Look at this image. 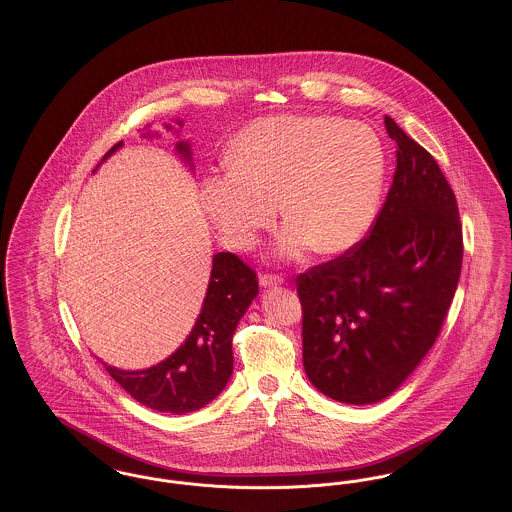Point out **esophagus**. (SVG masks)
Wrapping results in <instances>:
<instances>
[{"label":"esophagus","instance_id":"1","mask_svg":"<svg viewBox=\"0 0 512 512\" xmlns=\"http://www.w3.org/2000/svg\"><path fill=\"white\" fill-rule=\"evenodd\" d=\"M259 284H261L263 288H272V286L284 284V278L278 276V274H261V276H259Z\"/></svg>","mask_w":512,"mask_h":512}]
</instances>
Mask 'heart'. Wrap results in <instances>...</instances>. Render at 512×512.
Returning <instances> with one entry per match:
<instances>
[{
	"label": "heart",
	"mask_w": 512,
	"mask_h": 512,
	"mask_svg": "<svg viewBox=\"0 0 512 512\" xmlns=\"http://www.w3.org/2000/svg\"><path fill=\"white\" fill-rule=\"evenodd\" d=\"M232 165L205 176L201 199L224 242L247 251L290 219L276 242L282 259L313 245L338 253L357 244L376 217L386 157L366 126L336 117H268L251 122L230 149Z\"/></svg>",
	"instance_id": "heart-1"
}]
</instances>
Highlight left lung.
Here are the masks:
<instances>
[{
    "instance_id": "left-lung-1",
    "label": "left lung",
    "mask_w": 512,
    "mask_h": 512,
    "mask_svg": "<svg viewBox=\"0 0 512 512\" xmlns=\"http://www.w3.org/2000/svg\"><path fill=\"white\" fill-rule=\"evenodd\" d=\"M397 167L370 236L295 278L303 366L347 405L390 397L426 357L457 292L463 226L436 159L384 119Z\"/></svg>"
}]
</instances>
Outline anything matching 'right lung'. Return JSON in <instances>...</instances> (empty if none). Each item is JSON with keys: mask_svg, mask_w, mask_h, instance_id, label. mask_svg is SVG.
<instances>
[{"mask_svg": "<svg viewBox=\"0 0 512 512\" xmlns=\"http://www.w3.org/2000/svg\"><path fill=\"white\" fill-rule=\"evenodd\" d=\"M174 122L180 128L184 126L180 119ZM165 128L174 130L171 124ZM176 134H180V130H176ZM146 136L155 138L151 132H146L144 138ZM122 146L124 144L119 142L111 147L101 163ZM174 151L194 171L190 142H176ZM257 293V276L244 261L228 251L213 255L207 293L194 328L184 343L165 361L144 370H121L103 363L105 370L130 397L153 411L186 414L205 407L226 388L232 376V338Z\"/></svg>", "mask_w": 512, "mask_h": 512, "instance_id": "1", "label": "right lung"}]
</instances>
